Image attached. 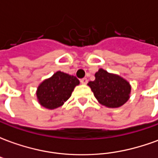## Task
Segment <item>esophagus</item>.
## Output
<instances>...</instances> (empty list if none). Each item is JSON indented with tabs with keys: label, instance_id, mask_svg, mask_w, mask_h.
Segmentation results:
<instances>
[{
	"label": "esophagus",
	"instance_id": "1",
	"mask_svg": "<svg viewBox=\"0 0 158 158\" xmlns=\"http://www.w3.org/2000/svg\"><path fill=\"white\" fill-rule=\"evenodd\" d=\"M80 82H81V84H83V85H86V84L88 83V79H86V78H83V79H80Z\"/></svg>",
	"mask_w": 158,
	"mask_h": 158
}]
</instances>
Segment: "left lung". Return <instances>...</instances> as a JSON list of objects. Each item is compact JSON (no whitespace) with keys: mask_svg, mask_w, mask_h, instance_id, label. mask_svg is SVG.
<instances>
[{"mask_svg":"<svg viewBox=\"0 0 158 158\" xmlns=\"http://www.w3.org/2000/svg\"><path fill=\"white\" fill-rule=\"evenodd\" d=\"M95 77L96 79L89 81L88 85L102 105L115 108L129 100L131 87L125 79L102 69L96 73Z\"/></svg>","mask_w":158,"mask_h":158,"instance_id":"left-lung-1","label":"left lung"}]
</instances>
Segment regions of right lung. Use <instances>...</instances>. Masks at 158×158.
<instances>
[{
    "label": "right lung",
    "mask_w": 158,
    "mask_h": 158,
    "mask_svg": "<svg viewBox=\"0 0 158 158\" xmlns=\"http://www.w3.org/2000/svg\"><path fill=\"white\" fill-rule=\"evenodd\" d=\"M79 84V80L75 76L56 72L38 87L36 95L40 104L48 109L57 108L71 96L74 87Z\"/></svg>",
    "instance_id": "right-lung-1"
}]
</instances>
